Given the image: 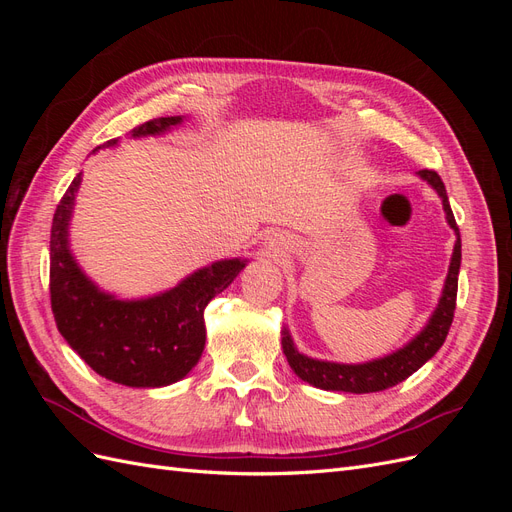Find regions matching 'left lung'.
I'll return each mask as SVG.
<instances>
[{
  "mask_svg": "<svg viewBox=\"0 0 512 512\" xmlns=\"http://www.w3.org/2000/svg\"><path fill=\"white\" fill-rule=\"evenodd\" d=\"M425 181H429L431 188L442 196V205L446 211V220L451 228L457 232L455 250L451 258V267H448L446 284L442 290V297L438 303V309L433 312L427 327L416 335L408 346L401 350L384 356V359L363 363V365H339V363H327V361H316L309 359V356L301 354L294 348L288 331H282V346L284 354L301 380L318 386L324 391H344V393H378L384 389H391V386L404 382L410 378L416 369H421L433 354L440 350L444 339L448 335V329L453 324L455 316V305H457V282H459V265H461V239H459V228L455 222V215L451 205H448L446 188L436 170H418Z\"/></svg>",
  "mask_w": 512,
  "mask_h": 512,
  "instance_id": "left-lung-1",
  "label": "left lung"
}]
</instances>
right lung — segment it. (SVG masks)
<instances>
[{
    "label": "right lung",
    "mask_w": 512,
    "mask_h": 512,
    "mask_svg": "<svg viewBox=\"0 0 512 512\" xmlns=\"http://www.w3.org/2000/svg\"><path fill=\"white\" fill-rule=\"evenodd\" d=\"M181 117L141 123L132 136L160 134ZM117 138L102 147H113ZM76 175L61 196L51 226V309L70 348L100 374L126 386H166L181 380L205 348V307L230 286L245 260L213 262L173 290L143 301H119L91 284L68 250V222L79 190Z\"/></svg>",
    "instance_id": "add662e5"
}]
</instances>
